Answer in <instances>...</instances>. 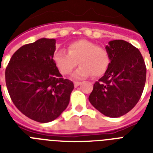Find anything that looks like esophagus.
I'll use <instances>...</instances> for the list:
<instances>
[{
    "label": "esophagus",
    "mask_w": 153,
    "mask_h": 153,
    "mask_svg": "<svg viewBox=\"0 0 153 153\" xmlns=\"http://www.w3.org/2000/svg\"><path fill=\"white\" fill-rule=\"evenodd\" d=\"M81 83H82L81 82H74V86H75V87H78L79 85H81Z\"/></svg>",
    "instance_id": "34e87169"
}]
</instances>
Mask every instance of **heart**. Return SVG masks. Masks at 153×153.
Instances as JSON below:
<instances>
[{
  "label": "heart",
  "instance_id": "obj_1",
  "mask_svg": "<svg viewBox=\"0 0 153 153\" xmlns=\"http://www.w3.org/2000/svg\"><path fill=\"white\" fill-rule=\"evenodd\" d=\"M54 62L62 74H69L79 62L81 66L72 74L74 79L102 76L109 64V53L93 42L80 39L70 44L68 52L59 50L54 55Z\"/></svg>",
  "mask_w": 153,
  "mask_h": 153
}]
</instances>
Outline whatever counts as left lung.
Returning a JSON list of instances; mask_svg holds the SVG:
<instances>
[{"instance_id": "1", "label": "left lung", "mask_w": 153, "mask_h": 153, "mask_svg": "<svg viewBox=\"0 0 153 153\" xmlns=\"http://www.w3.org/2000/svg\"><path fill=\"white\" fill-rule=\"evenodd\" d=\"M109 55L108 69L94 84L89 101L109 117H119L138 102L146 81V67L140 51L128 42L111 40L105 47Z\"/></svg>"}]
</instances>
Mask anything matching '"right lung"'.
Instances as JSON below:
<instances>
[{
    "label": "right lung",
    "instance_id": "obj_1",
    "mask_svg": "<svg viewBox=\"0 0 153 153\" xmlns=\"http://www.w3.org/2000/svg\"><path fill=\"white\" fill-rule=\"evenodd\" d=\"M55 39L42 38L18 49L5 70L6 86L16 107L47 123L67 109L74 84L62 79L53 57Z\"/></svg>",
    "mask_w": 153,
    "mask_h": 153
}]
</instances>
